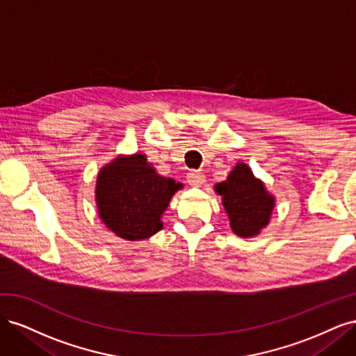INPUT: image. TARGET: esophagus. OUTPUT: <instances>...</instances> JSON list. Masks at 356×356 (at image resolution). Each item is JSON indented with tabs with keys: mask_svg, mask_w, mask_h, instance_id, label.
<instances>
[{
	"mask_svg": "<svg viewBox=\"0 0 356 356\" xmlns=\"http://www.w3.org/2000/svg\"><path fill=\"white\" fill-rule=\"evenodd\" d=\"M187 181L190 182L191 186L199 187V186H202L203 182H204V175L202 174L200 170H191L190 174H188V177H187Z\"/></svg>",
	"mask_w": 356,
	"mask_h": 356,
	"instance_id": "34e87169",
	"label": "esophagus"
}]
</instances>
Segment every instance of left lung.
I'll return each mask as SVG.
<instances>
[{"label": "left lung", "mask_w": 356, "mask_h": 356, "mask_svg": "<svg viewBox=\"0 0 356 356\" xmlns=\"http://www.w3.org/2000/svg\"><path fill=\"white\" fill-rule=\"evenodd\" d=\"M215 191L222 196L230 227L238 236L254 238L270 221L275 197L248 165H236L227 179L215 184Z\"/></svg>", "instance_id": "8db88e82"}]
</instances>
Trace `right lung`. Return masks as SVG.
Wrapping results in <instances>:
<instances>
[{
  "label": "right lung",
  "mask_w": 356,
  "mask_h": 356,
  "mask_svg": "<svg viewBox=\"0 0 356 356\" xmlns=\"http://www.w3.org/2000/svg\"><path fill=\"white\" fill-rule=\"evenodd\" d=\"M182 184L159 175L145 154L118 156L96 179V207L118 238L143 241L163 229L161 215Z\"/></svg>",
  "instance_id": "add662e5"
}]
</instances>
